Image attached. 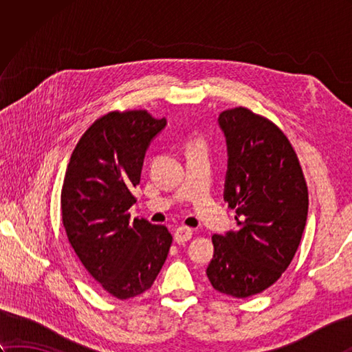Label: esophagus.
<instances>
[{
  "mask_svg": "<svg viewBox=\"0 0 352 352\" xmlns=\"http://www.w3.org/2000/svg\"><path fill=\"white\" fill-rule=\"evenodd\" d=\"M193 236V230L189 227H178L174 233V241L177 243H184L190 241Z\"/></svg>",
  "mask_w": 352,
  "mask_h": 352,
  "instance_id": "obj_1",
  "label": "esophagus"
}]
</instances>
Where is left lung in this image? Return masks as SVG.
Here are the masks:
<instances>
[{
	"mask_svg": "<svg viewBox=\"0 0 352 352\" xmlns=\"http://www.w3.org/2000/svg\"><path fill=\"white\" fill-rule=\"evenodd\" d=\"M228 145L223 198L234 208L237 231L213 234L207 276L233 298L266 290L289 267L309 212V190L290 140L271 119L246 107L223 110Z\"/></svg>",
	"mask_w": 352,
	"mask_h": 352,
	"instance_id": "left-lung-1",
	"label": "left lung"
}]
</instances>
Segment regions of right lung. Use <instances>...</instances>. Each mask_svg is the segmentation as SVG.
Returning a JSON list of instances; mask_svg holds the SVG:
<instances>
[{
	"mask_svg": "<svg viewBox=\"0 0 352 352\" xmlns=\"http://www.w3.org/2000/svg\"><path fill=\"white\" fill-rule=\"evenodd\" d=\"M164 125L148 110L109 111L80 138L66 168V236L89 275L121 301L153 286L172 243L166 227L129 213L146 148Z\"/></svg>",
	"mask_w": 352,
	"mask_h": 352,
	"instance_id": "add662e5",
	"label": "right lung"
}]
</instances>
